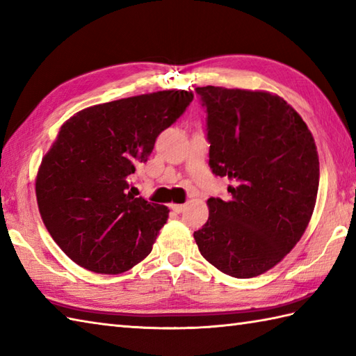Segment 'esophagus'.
Wrapping results in <instances>:
<instances>
[{
  "label": "esophagus",
  "instance_id": "34e87169",
  "mask_svg": "<svg viewBox=\"0 0 356 356\" xmlns=\"http://www.w3.org/2000/svg\"><path fill=\"white\" fill-rule=\"evenodd\" d=\"M170 208H171L176 214H182L184 211H185V205H176V203H172V205H170Z\"/></svg>",
  "mask_w": 356,
  "mask_h": 356
}]
</instances>
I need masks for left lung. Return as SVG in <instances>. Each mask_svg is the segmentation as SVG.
Segmentation results:
<instances>
[{
    "mask_svg": "<svg viewBox=\"0 0 356 356\" xmlns=\"http://www.w3.org/2000/svg\"><path fill=\"white\" fill-rule=\"evenodd\" d=\"M207 108L209 166L228 177L229 200L208 199L194 232L200 254L223 274L251 278L291 252L311 220L320 184L314 136L283 97L197 87Z\"/></svg>",
    "mask_w": 356,
    "mask_h": 356,
    "instance_id": "obj_1",
    "label": "left lung"
}]
</instances>
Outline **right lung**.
<instances>
[{"mask_svg":"<svg viewBox=\"0 0 356 356\" xmlns=\"http://www.w3.org/2000/svg\"><path fill=\"white\" fill-rule=\"evenodd\" d=\"M193 92L163 90L93 105L61 127L36 174L45 228L65 255L96 274H120L151 252L170 209L130 190L157 136Z\"/></svg>","mask_w":356,"mask_h":356,"instance_id":"add662e5","label":"right lung"}]
</instances>
